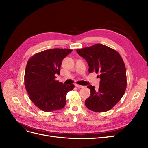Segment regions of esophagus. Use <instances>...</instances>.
<instances>
[{"label":"esophagus","mask_w":148,"mask_h":148,"mask_svg":"<svg viewBox=\"0 0 148 148\" xmlns=\"http://www.w3.org/2000/svg\"><path fill=\"white\" fill-rule=\"evenodd\" d=\"M75 86H76L77 88H84L83 86H82V85H79V84H75Z\"/></svg>","instance_id":"obj_1"}]
</instances>
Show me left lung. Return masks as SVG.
Here are the masks:
<instances>
[{"label": "left lung", "instance_id": "obj_1", "mask_svg": "<svg viewBox=\"0 0 148 148\" xmlns=\"http://www.w3.org/2000/svg\"><path fill=\"white\" fill-rule=\"evenodd\" d=\"M77 52L88 62L89 72L99 73L98 89L89 85L90 97L85 100V105L95 112L109 110L122 98L127 88L126 68L118 51L108 47L96 44L90 47L77 49Z\"/></svg>", "mask_w": 148, "mask_h": 148}]
</instances>
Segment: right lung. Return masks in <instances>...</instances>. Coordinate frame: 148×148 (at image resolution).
Instances as JSON below:
<instances>
[{
  "mask_svg": "<svg viewBox=\"0 0 148 148\" xmlns=\"http://www.w3.org/2000/svg\"><path fill=\"white\" fill-rule=\"evenodd\" d=\"M71 49H53L35 54L27 63L25 86L32 102L44 112H53L64 108L66 94L74 85L64 84L55 80L60 74L63 59Z\"/></svg>",
  "mask_w": 148,
  "mask_h": 148,
  "instance_id": "1",
  "label": "right lung"
}]
</instances>
